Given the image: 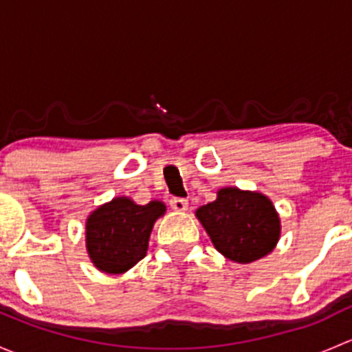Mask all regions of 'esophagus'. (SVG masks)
<instances>
[{"instance_id":"obj_1","label":"esophagus","mask_w":352,"mask_h":352,"mask_svg":"<svg viewBox=\"0 0 352 352\" xmlns=\"http://www.w3.org/2000/svg\"><path fill=\"white\" fill-rule=\"evenodd\" d=\"M170 206H172L173 211L186 212V211H187V208H189V202H187V199H182V197H173L172 201H170Z\"/></svg>"}]
</instances>
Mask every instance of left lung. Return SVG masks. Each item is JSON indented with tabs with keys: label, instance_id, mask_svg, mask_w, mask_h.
<instances>
[{
	"label": "left lung",
	"instance_id": "left-lung-1",
	"mask_svg": "<svg viewBox=\"0 0 352 352\" xmlns=\"http://www.w3.org/2000/svg\"><path fill=\"white\" fill-rule=\"evenodd\" d=\"M196 218L216 250L239 264L271 254L281 239V218L265 194L223 187L212 202L196 209Z\"/></svg>",
	"mask_w": 352,
	"mask_h": 352
}]
</instances>
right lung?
<instances>
[{"mask_svg": "<svg viewBox=\"0 0 352 352\" xmlns=\"http://www.w3.org/2000/svg\"><path fill=\"white\" fill-rule=\"evenodd\" d=\"M166 211L165 202L136 204L120 196L100 204L85 221L88 257L105 274H124L146 255L151 230Z\"/></svg>", "mask_w": 352, "mask_h": 352, "instance_id": "obj_1", "label": "right lung"}]
</instances>
